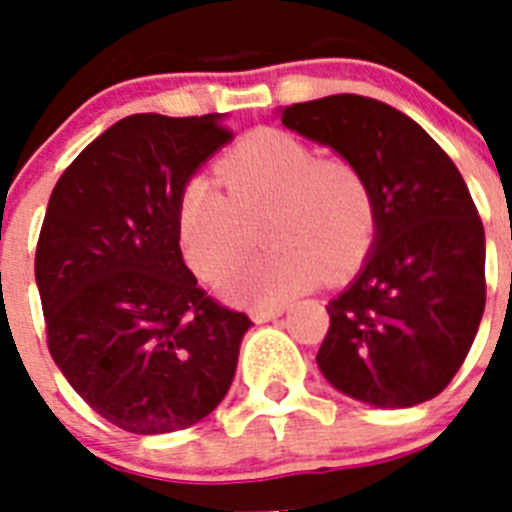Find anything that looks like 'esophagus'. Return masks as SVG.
Returning a JSON list of instances; mask_svg holds the SVG:
<instances>
[{"label": "esophagus", "instance_id": "1", "mask_svg": "<svg viewBox=\"0 0 512 512\" xmlns=\"http://www.w3.org/2000/svg\"><path fill=\"white\" fill-rule=\"evenodd\" d=\"M287 312V305H271V307H256V310L251 312V318L256 320V323H269V320L279 318V315H284Z\"/></svg>", "mask_w": 512, "mask_h": 512}]
</instances>
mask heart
Here are the masks:
<instances>
[{
	"label": "heart",
	"instance_id": "obj_1",
	"mask_svg": "<svg viewBox=\"0 0 512 512\" xmlns=\"http://www.w3.org/2000/svg\"><path fill=\"white\" fill-rule=\"evenodd\" d=\"M210 176L184 184L176 210L187 264L205 282L230 277L253 246L261 220L264 256L223 287L238 302L269 305L341 274L374 235V197L354 161L318 156L305 140L274 128L243 135Z\"/></svg>",
	"mask_w": 512,
	"mask_h": 512
}]
</instances>
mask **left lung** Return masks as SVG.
<instances>
[{"label": "left lung", "mask_w": 512, "mask_h": 512, "mask_svg": "<svg viewBox=\"0 0 512 512\" xmlns=\"http://www.w3.org/2000/svg\"><path fill=\"white\" fill-rule=\"evenodd\" d=\"M282 125L354 161L374 197V241L328 302L320 372L382 410L431 400L467 359L485 312V228L467 184L418 122L359 94L279 110Z\"/></svg>", "instance_id": "left-lung-1"}]
</instances>
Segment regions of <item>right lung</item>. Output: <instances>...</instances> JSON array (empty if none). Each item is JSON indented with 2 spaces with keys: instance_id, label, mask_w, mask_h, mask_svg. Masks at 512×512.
Segmentation results:
<instances>
[{
  "instance_id": "add662e5",
  "label": "right lung",
  "mask_w": 512,
  "mask_h": 512,
  "mask_svg": "<svg viewBox=\"0 0 512 512\" xmlns=\"http://www.w3.org/2000/svg\"><path fill=\"white\" fill-rule=\"evenodd\" d=\"M225 115H130L63 171L35 251L48 351L76 395L140 436L223 402L251 320L197 287L179 248L184 184L233 135Z\"/></svg>"
}]
</instances>
